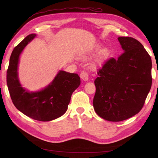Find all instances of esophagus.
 I'll list each match as a JSON object with an SVG mask.
<instances>
[{"instance_id":"34e87169","label":"esophagus","mask_w":158,"mask_h":158,"mask_svg":"<svg viewBox=\"0 0 158 158\" xmlns=\"http://www.w3.org/2000/svg\"><path fill=\"white\" fill-rule=\"evenodd\" d=\"M80 78L84 81H87L88 80V74L85 71H82L80 74Z\"/></svg>"}]
</instances>
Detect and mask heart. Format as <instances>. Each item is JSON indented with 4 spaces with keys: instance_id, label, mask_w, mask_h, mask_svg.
<instances>
[{
    "instance_id": "obj_1",
    "label": "heart",
    "mask_w": 158,
    "mask_h": 158,
    "mask_svg": "<svg viewBox=\"0 0 158 158\" xmlns=\"http://www.w3.org/2000/svg\"><path fill=\"white\" fill-rule=\"evenodd\" d=\"M108 51L107 49H103L98 52V54L96 56V59L95 60H96L97 63H99V62H101L106 59Z\"/></svg>"
}]
</instances>
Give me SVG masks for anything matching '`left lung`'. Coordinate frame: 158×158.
I'll list each match as a JSON object with an SVG mask.
<instances>
[{"instance_id": "obj_1", "label": "left lung", "mask_w": 158, "mask_h": 158, "mask_svg": "<svg viewBox=\"0 0 158 158\" xmlns=\"http://www.w3.org/2000/svg\"><path fill=\"white\" fill-rule=\"evenodd\" d=\"M123 53L105 62L98 72L93 100L95 113L105 120L118 122L142 109L152 82V59L140 43L118 37Z\"/></svg>"}]
</instances>
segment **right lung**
I'll return each instance as SVG.
<instances>
[{
    "label": "right lung",
    "mask_w": 158,
    "mask_h": 158,
    "mask_svg": "<svg viewBox=\"0 0 158 158\" xmlns=\"http://www.w3.org/2000/svg\"><path fill=\"white\" fill-rule=\"evenodd\" d=\"M36 35L24 38L12 51L7 70L6 82L12 101L19 111L34 120L50 121L66 113L71 95L80 84L77 74L59 70L52 82L37 92H30L22 86L18 78L20 56Z\"/></svg>",
    "instance_id": "right-lung-1"
}]
</instances>
